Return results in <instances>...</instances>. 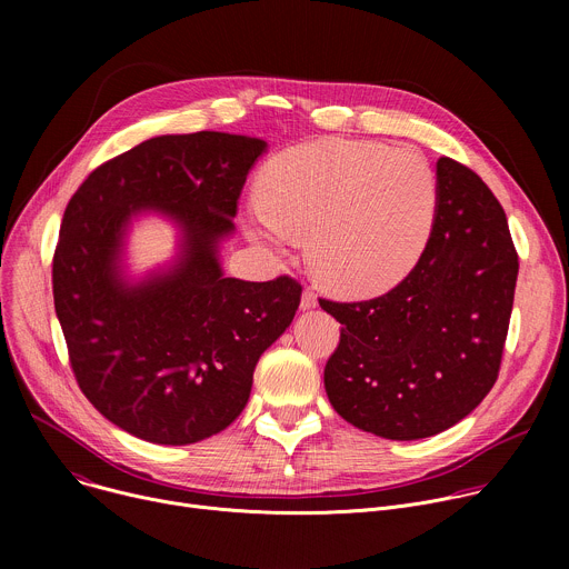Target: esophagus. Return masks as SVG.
Here are the masks:
<instances>
[{"label":"esophagus","mask_w":569,"mask_h":569,"mask_svg":"<svg viewBox=\"0 0 569 569\" xmlns=\"http://www.w3.org/2000/svg\"><path fill=\"white\" fill-rule=\"evenodd\" d=\"M317 306V297L310 290H303L301 295V310H312Z\"/></svg>","instance_id":"1"}]
</instances>
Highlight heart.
Listing matches in <instances>:
<instances>
[{
	"label": "heart",
	"mask_w": 569,
	"mask_h": 569,
	"mask_svg": "<svg viewBox=\"0 0 569 569\" xmlns=\"http://www.w3.org/2000/svg\"><path fill=\"white\" fill-rule=\"evenodd\" d=\"M435 213L437 180L419 154L323 139L270 161L246 229L270 252H283L295 233L308 231L315 279L342 297H373L415 270Z\"/></svg>",
	"instance_id": "1"
}]
</instances>
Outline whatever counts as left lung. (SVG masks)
<instances>
[{"label":"left lung","mask_w":569,"mask_h":569,"mask_svg":"<svg viewBox=\"0 0 569 569\" xmlns=\"http://www.w3.org/2000/svg\"><path fill=\"white\" fill-rule=\"evenodd\" d=\"M516 281L502 204L477 173L441 157L437 213L415 270L369 301H319L342 323L323 369L333 410L393 441L459 423L498 380Z\"/></svg>","instance_id":"8db88e82"}]
</instances>
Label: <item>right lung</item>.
<instances>
[{
    "instance_id": "add662e5",
    "label": "right lung",
    "mask_w": 569,
    "mask_h": 569,
    "mask_svg": "<svg viewBox=\"0 0 569 569\" xmlns=\"http://www.w3.org/2000/svg\"><path fill=\"white\" fill-rule=\"evenodd\" d=\"M257 137H152L106 161L69 200L53 254V303L80 391L117 428L150 443L187 446L246 410L254 367L299 308L290 277H224L220 242ZM157 212L181 233L179 254L141 280L124 272L132 219Z\"/></svg>"
}]
</instances>
